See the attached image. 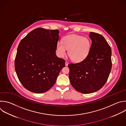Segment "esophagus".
<instances>
[{
    "label": "esophagus",
    "mask_w": 126,
    "mask_h": 126,
    "mask_svg": "<svg viewBox=\"0 0 126 126\" xmlns=\"http://www.w3.org/2000/svg\"><path fill=\"white\" fill-rule=\"evenodd\" d=\"M68 64H69V62H67V61H66V62H65V65H66V66H67L68 65Z\"/></svg>",
    "instance_id": "1"
}]
</instances>
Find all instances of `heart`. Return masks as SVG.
<instances>
[{"label":"heart","mask_w":126,"mask_h":126,"mask_svg":"<svg viewBox=\"0 0 126 126\" xmlns=\"http://www.w3.org/2000/svg\"><path fill=\"white\" fill-rule=\"evenodd\" d=\"M91 47L90 39L83 36L73 34L65 36L62 41L56 45V50L60 57H64L69 49L68 54L74 62H80L89 55Z\"/></svg>","instance_id":"b5f03b06"}]
</instances>
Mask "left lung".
I'll return each instance as SVG.
<instances>
[{
	"instance_id": "left-lung-1",
	"label": "left lung",
	"mask_w": 126,
	"mask_h": 126,
	"mask_svg": "<svg viewBox=\"0 0 126 126\" xmlns=\"http://www.w3.org/2000/svg\"><path fill=\"white\" fill-rule=\"evenodd\" d=\"M92 40L88 56L79 63L68 65L72 87L82 94H91L105 84L112 68L111 49L101 34L91 32Z\"/></svg>"
}]
</instances>
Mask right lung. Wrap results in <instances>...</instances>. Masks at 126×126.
<instances>
[{"instance_id": "add662e5", "label": "right lung", "mask_w": 126, "mask_h": 126, "mask_svg": "<svg viewBox=\"0 0 126 126\" xmlns=\"http://www.w3.org/2000/svg\"><path fill=\"white\" fill-rule=\"evenodd\" d=\"M59 33L58 30L38 28L20 43L15 69L20 81L28 91L36 94L47 92L65 67V61L56 55Z\"/></svg>"}]
</instances>
